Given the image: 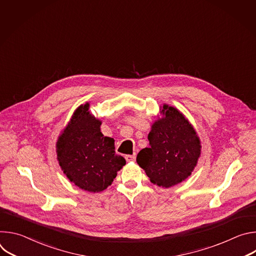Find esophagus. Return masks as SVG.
<instances>
[{
  "label": "esophagus",
  "mask_w": 256,
  "mask_h": 256,
  "mask_svg": "<svg viewBox=\"0 0 256 256\" xmlns=\"http://www.w3.org/2000/svg\"><path fill=\"white\" fill-rule=\"evenodd\" d=\"M124 158H126V162H132V161L136 160V154H134V155H126Z\"/></svg>",
  "instance_id": "1"
}]
</instances>
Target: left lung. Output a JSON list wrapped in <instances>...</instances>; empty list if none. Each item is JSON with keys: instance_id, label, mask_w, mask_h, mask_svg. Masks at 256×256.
<instances>
[{"instance_id": "8db88e82", "label": "left lung", "mask_w": 256, "mask_h": 256, "mask_svg": "<svg viewBox=\"0 0 256 256\" xmlns=\"http://www.w3.org/2000/svg\"><path fill=\"white\" fill-rule=\"evenodd\" d=\"M148 134L150 148L140 150L136 162L151 182L165 188L190 176L200 156V140L192 124L178 109L164 104Z\"/></svg>"}]
</instances>
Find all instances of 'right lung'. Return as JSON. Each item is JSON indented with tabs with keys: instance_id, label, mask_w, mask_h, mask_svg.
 <instances>
[{
	"instance_id": "obj_1",
	"label": "right lung",
	"mask_w": 256,
	"mask_h": 256,
	"mask_svg": "<svg viewBox=\"0 0 256 256\" xmlns=\"http://www.w3.org/2000/svg\"><path fill=\"white\" fill-rule=\"evenodd\" d=\"M90 104L80 105L56 142L58 164L78 188L100 192L112 184L126 160L116 154L114 140L100 132L101 120L89 112Z\"/></svg>"
}]
</instances>
